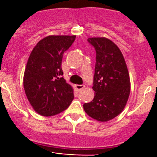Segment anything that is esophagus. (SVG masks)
<instances>
[{
    "label": "esophagus",
    "instance_id": "esophagus-1",
    "mask_svg": "<svg viewBox=\"0 0 157 157\" xmlns=\"http://www.w3.org/2000/svg\"><path fill=\"white\" fill-rule=\"evenodd\" d=\"M75 88L77 89L78 91H80L82 89L85 88V85H83V84H82V85H75Z\"/></svg>",
    "mask_w": 157,
    "mask_h": 157
}]
</instances>
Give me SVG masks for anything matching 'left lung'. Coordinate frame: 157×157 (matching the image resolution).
I'll return each mask as SVG.
<instances>
[{
	"instance_id": "8db88e82",
	"label": "left lung",
	"mask_w": 157,
	"mask_h": 157,
	"mask_svg": "<svg viewBox=\"0 0 157 157\" xmlns=\"http://www.w3.org/2000/svg\"><path fill=\"white\" fill-rule=\"evenodd\" d=\"M96 51L94 98L83 105L87 115L98 121L112 120L123 110L130 90V77L120 48L105 37H90Z\"/></svg>"
}]
</instances>
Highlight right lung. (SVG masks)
<instances>
[{"label": "right lung", "mask_w": 157, "mask_h": 157, "mask_svg": "<svg viewBox=\"0 0 157 157\" xmlns=\"http://www.w3.org/2000/svg\"><path fill=\"white\" fill-rule=\"evenodd\" d=\"M76 36H48L37 43L27 61L23 86L34 110L43 116L59 114L74 99L73 89L63 76L62 59Z\"/></svg>", "instance_id": "add662e5"}]
</instances>
